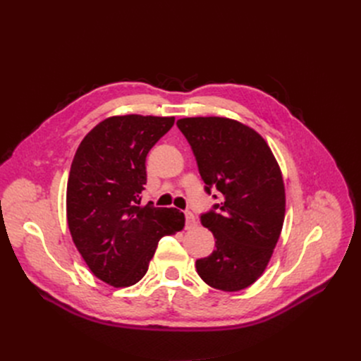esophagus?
I'll return each instance as SVG.
<instances>
[{"mask_svg": "<svg viewBox=\"0 0 361 361\" xmlns=\"http://www.w3.org/2000/svg\"><path fill=\"white\" fill-rule=\"evenodd\" d=\"M184 216H185V228H193V226L197 224L192 212H184Z\"/></svg>", "mask_w": 361, "mask_h": 361, "instance_id": "1", "label": "esophagus"}]
</instances>
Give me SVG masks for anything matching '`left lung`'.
Segmentation results:
<instances>
[{"mask_svg":"<svg viewBox=\"0 0 361 361\" xmlns=\"http://www.w3.org/2000/svg\"><path fill=\"white\" fill-rule=\"evenodd\" d=\"M177 126L193 149L204 190L221 193V203L200 216L216 249L196 260L197 274L216 290L247 288L267 269L286 218L281 168L267 140L240 121L190 117Z\"/></svg>","mask_w":361,"mask_h":361,"instance_id":"obj_1","label":"left lung"}]
</instances>
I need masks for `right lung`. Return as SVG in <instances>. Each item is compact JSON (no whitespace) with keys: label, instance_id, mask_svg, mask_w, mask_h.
Here are the masks:
<instances>
[{"label":"right lung","instance_id":"1","mask_svg":"<svg viewBox=\"0 0 361 361\" xmlns=\"http://www.w3.org/2000/svg\"><path fill=\"white\" fill-rule=\"evenodd\" d=\"M174 117L128 114L94 126L75 150L67 183V222L92 274L116 288L147 272L158 243L184 228L174 207L142 204L149 150Z\"/></svg>","mask_w":361,"mask_h":361}]
</instances>
